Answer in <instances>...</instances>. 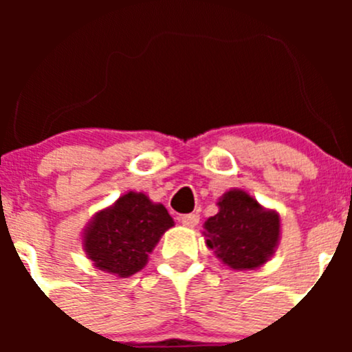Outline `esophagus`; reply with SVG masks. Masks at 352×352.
<instances>
[{
	"label": "esophagus",
	"mask_w": 352,
	"mask_h": 352,
	"mask_svg": "<svg viewBox=\"0 0 352 352\" xmlns=\"http://www.w3.org/2000/svg\"><path fill=\"white\" fill-rule=\"evenodd\" d=\"M180 221H182V225L186 226V228H194V226L199 223V214H194V212H190V214H184L182 218H180Z\"/></svg>",
	"instance_id": "obj_1"
}]
</instances>
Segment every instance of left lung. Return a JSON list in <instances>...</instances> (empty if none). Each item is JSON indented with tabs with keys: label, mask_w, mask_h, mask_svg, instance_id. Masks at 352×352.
<instances>
[{
	"label": "left lung",
	"mask_w": 352,
	"mask_h": 352,
	"mask_svg": "<svg viewBox=\"0 0 352 352\" xmlns=\"http://www.w3.org/2000/svg\"><path fill=\"white\" fill-rule=\"evenodd\" d=\"M206 245L233 271H252L271 261L281 240V216L245 189L218 199V212L202 225Z\"/></svg>",
	"instance_id": "8db88e82"
}]
</instances>
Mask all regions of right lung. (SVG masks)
<instances>
[{
    "instance_id": "add662e5",
    "label": "right lung",
    "mask_w": 352,
    "mask_h": 352,
    "mask_svg": "<svg viewBox=\"0 0 352 352\" xmlns=\"http://www.w3.org/2000/svg\"><path fill=\"white\" fill-rule=\"evenodd\" d=\"M173 225L162 202L129 190L95 212L81 233V247L98 271L129 278L148 264L156 243Z\"/></svg>"
}]
</instances>
